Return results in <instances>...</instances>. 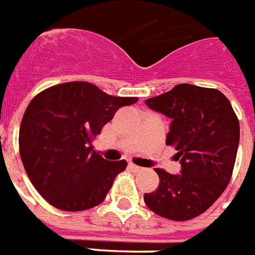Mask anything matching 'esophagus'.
I'll list each match as a JSON object with an SVG mask.
<instances>
[{
    "instance_id": "34e87169",
    "label": "esophagus",
    "mask_w": 255,
    "mask_h": 255,
    "mask_svg": "<svg viewBox=\"0 0 255 255\" xmlns=\"http://www.w3.org/2000/svg\"><path fill=\"white\" fill-rule=\"evenodd\" d=\"M129 168H130V170H131V171H134V172H137V171H141V170H142L141 167L135 166V164H133V163H129Z\"/></svg>"
}]
</instances>
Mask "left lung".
Instances as JSON below:
<instances>
[{
	"label": "left lung",
	"mask_w": 255,
	"mask_h": 255,
	"mask_svg": "<svg viewBox=\"0 0 255 255\" xmlns=\"http://www.w3.org/2000/svg\"><path fill=\"white\" fill-rule=\"evenodd\" d=\"M145 105L171 120L166 144L178 152L181 172L156 168L160 183L144 194V201L159 216L190 220L216 201L231 179L239 121L220 91L191 84L175 85Z\"/></svg>",
	"instance_id": "8db88e82"
}]
</instances>
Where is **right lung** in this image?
<instances>
[{
    "mask_svg": "<svg viewBox=\"0 0 255 255\" xmlns=\"http://www.w3.org/2000/svg\"><path fill=\"white\" fill-rule=\"evenodd\" d=\"M137 98L111 96L96 85L72 81L36 95L24 113L18 148L27 175L46 201L58 209L85 211L107 196L126 160L96 153L92 138Z\"/></svg>",
    "mask_w": 255,
    "mask_h": 255,
    "instance_id": "obj_1",
    "label": "right lung"
}]
</instances>
